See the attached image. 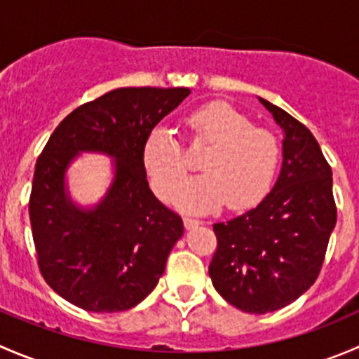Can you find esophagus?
<instances>
[{
  "mask_svg": "<svg viewBox=\"0 0 359 359\" xmlns=\"http://www.w3.org/2000/svg\"><path fill=\"white\" fill-rule=\"evenodd\" d=\"M200 220L198 219H193V217H184V226H186V229H194V227L200 226Z\"/></svg>",
  "mask_w": 359,
  "mask_h": 359,
  "instance_id": "esophagus-1",
  "label": "esophagus"
}]
</instances>
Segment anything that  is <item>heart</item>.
<instances>
[{
    "label": "heart",
    "instance_id": "heart-1",
    "mask_svg": "<svg viewBox=\"0 0 359 359\" xmlns=\"http://www.w3.org/2000/svg\"><path fill=\"white\" fill-rule=\"evenodd\" d=\"M186 125L194 139L212 144L201 159L205 173L187 180L175 203L184 210L206 213L227 201L229 208H247L266 196L280 159L273 133L255 128L245 114L226 102L193 111ZM142 165L153 191L170 200L187 175V163L172 130L154 126L142 146Z\"/></svg>",
    "mask_w": 359,
    "mask_h": 359
}]
</instances>
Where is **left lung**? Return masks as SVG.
<instances>
[{"label":"left lung","instance_id":"left-lung-1","mask_svg":"<svg viewBox=\"0 0 359 359\" xmlns=\"http://www.w3.org/2000/svg\"><path fill=\"white\" fill-rule=\"evenodd\" d=\"M283 130V163L255 208L213 224L219 245L208 274L238 309L266 314L288 306L320 274L337 222L332 168L313 133L281 107L260 99Z\"/></svg>","mask_w":359,"mask_h":359}]
</instances>
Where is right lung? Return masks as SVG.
<instances>
[{
    "mask_svg": "<svg viewBox=\"0 0 359 359\" xmlns=\"http://www.w3.org/2000/svg\"><path fill=\"white\" fill-rule=\"evenodd\" d=\"M189 88H116L60 121L36 161L29 217L39 271L62 299L92 313L142 302L165 273L182 219L149 189L142 146ZM83 152L106 154L113 179L100 202L72 200L67 170Z\"/></svg>",
    "mask_w": 359,
    "mask_h": 359,
    "instance_id": "add662e5",
    "label": "right lung"
}]
</instances>
